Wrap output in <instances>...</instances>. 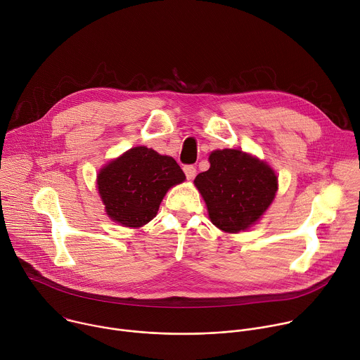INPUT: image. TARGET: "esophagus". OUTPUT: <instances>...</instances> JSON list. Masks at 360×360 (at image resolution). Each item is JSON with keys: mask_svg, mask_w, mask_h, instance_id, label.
<instances>
[{"mask_svg": "<svg viewBox=\"0 0 360 360\" xmlns=\"http://www.w3.org/2000/svg\"><path fill=\"white\" fill-rule=\"evenodd\" d=\"M184 172H185L188 179H193L195 175H196V168L193 165H185L184 167Z\"/></svg>", "mask_w": 360, "mask_h": 360, "instance_id": "1", "label": "esophagus"}]
</instances>
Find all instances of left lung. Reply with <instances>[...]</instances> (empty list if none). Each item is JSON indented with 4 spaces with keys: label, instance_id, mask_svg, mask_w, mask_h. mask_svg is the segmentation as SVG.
<instances>
[{
    "label": "left lung",
    "instance_id": "obj_1",
    "mask_svg": "<svg viewBox=\"0 0 360 360\" xmlns=\"http://www.w3.org/2000/svg\"><path fill=\"white\" fill-rule=\"evenodd\" d=\"M211 168L195 178L210 218L225 232H239L261 218L278 191L275 172L238 149L214 150Z\"/></svg>",
    "mask_w": 360,
    "mask_h": 360
}]
</instances>
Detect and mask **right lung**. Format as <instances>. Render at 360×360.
I'll return each instance as SVG.
<instances>
[{
    "mask_svg": "<svg viewBox=\"0 0 360 360\" xmlns=\"http://www.w3.org/2000/svg\"><path fill=\"white\" fill-rule=\"evenodd\" d=\"M184 179L174 158L136 146L98 174V191L112 221L139 228L157 215L167 191Z\"/></svg>",
    "mask_w": 360,
    "mask_h": 360,
    "instance_id": "1",
    "label": "right lung"
}]
</instances>
